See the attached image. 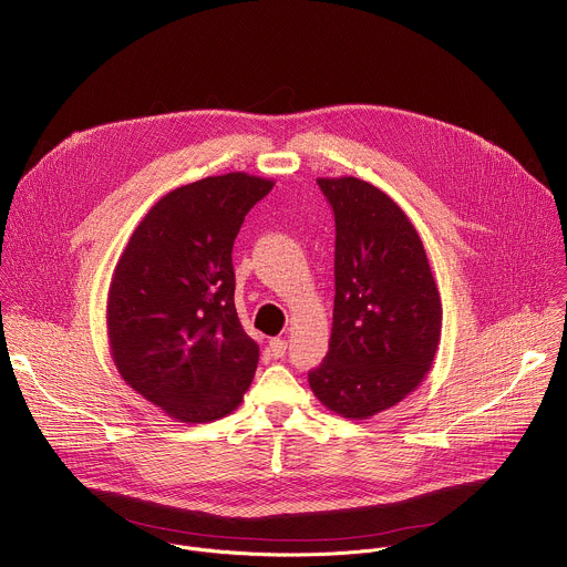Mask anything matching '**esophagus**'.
<instances>
[{"label":"esophagus","instance_id":"obj_1","mask_svg":"<svg viewBox=\"0 0 567 567\" xmlns=\"http://www.w3.org/2000/svg\"><path fill=\"white\" fill-rule=\"evenodd\" d=\"M287 353V340L285 338H271L267 344V355L282 358Z\"/></svg>","mask_w":567,"mask_h":567}]
</instances>
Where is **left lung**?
I'll use <instances>...</instances> for the list:
<instances>
[{
  "label": "left lung",
  "instance_id": "1",
  "mask_svg": "<svg viewBox=\"0 0 567 567\" xmlns=\"http://www.w3.org/2000/svg\"><path fill=\"white\" fill-rule=\"evenodd\" d=\"M318 186L336 218V298L329 351L309 388L327 410L362 421L423 383L443 305L425 247L388 194L358 177H318Z\"/></svg>",
  "mask_w": 567,
  "mask_h": 567
}]
</instances>
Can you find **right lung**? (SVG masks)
<instances>
[{
  "label": "right lung",
  "mask_w": 567,
  "mask_h": 567,
  "mask_svg": "<svg viewBox=\"0 0 567 567\" xmlns=\"http://www.w3.org/2000/svg\"><path fill=\"white\" fill-rule=\"evenodd\" d=\"M274 188L249 173L212 175L157 200L120 256L106 302L117 371L182 423L231 414L249 390L260 349L240 324L234 240Z\"/></svg>",
  "instance_id": "add662e5"
}]
</instances>
